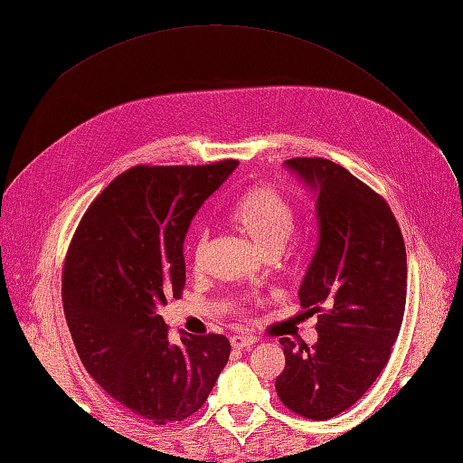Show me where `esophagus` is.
<instances>
[{"instance_id": "esophagus-1", "label": "esophagus", "mask_w": 463, "mask_h": 463, "mask_svg": "<svg viewBox=\"0 0 463 463\" xmlns=\"http://www.w3.org/2000/svg\"><path fill=\"white\" fill-rule=\"evenodd\" d=\"M257 342L252 336H247V334H232L231 336V344L232 348H249L252 344Z\"/></svg>"}]
</instances>
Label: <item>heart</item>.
<instances>
[{
    "mask_svg": "<svg viewBox=\"0 0 463 463\" xmlns=\"http://www.w3.org/2000/svg\"><path fill=\"white\" fill-rule=\"evenodd\" d=\"M226 221L262 254H277L294 231L297 214L287 196L279 191L270 186H252L234 203ZM206 250H209V237L201 234L191 250L194 269H201Z\"/></svg>",
    "mask_w": 463,
    "mask_h": 463,
    "instance_id": "b5f03b06",
    "label": "heart"
}]
</instances>
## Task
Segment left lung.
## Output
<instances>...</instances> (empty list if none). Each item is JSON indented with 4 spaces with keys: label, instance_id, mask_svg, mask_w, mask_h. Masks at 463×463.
Masks as SVG:
<instances>
[{
    "label": "left lung",
    "instance_id": "left-lung-1",
    "mask_svg": "<svg viewBox=\"0 0 463 463\" xmlns=\"http://www.w3.org/2000/svg\"><path fill=\"white\" fill-rule=\"evenodd\" d=\"M317 191L318 247L304 274L302 308L318 314V342L280 338L287 366L274 382L294 414L324 421L366 394L386 366L406 308V247L388 203L320 156L284 163Z\"/></svg>",
    "mask_w": 463,
    "mask_h": 463
}]
</instances>
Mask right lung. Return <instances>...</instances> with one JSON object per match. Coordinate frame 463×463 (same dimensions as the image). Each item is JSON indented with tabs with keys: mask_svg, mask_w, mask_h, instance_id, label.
<instances>
[{
	"mask_svg": "<svg viewBox=\"0 0 463 463\" xmlns=\"http://www.w3.org/2000/svg\"><path fill=\"white\" fill-rule=\"evenodd\" d=\"M239 161L137 165L85 211L63 264V310L77 354L99 386L156 426L199 410L229 362L222 334L173 342L159 308L184 288L193 216Z\"/></svg>",
	"mask_w": 463,
	"mask_h": 463,
	"instance_id": "add662e5",
	"label": "right lung"
}]
</instances>
